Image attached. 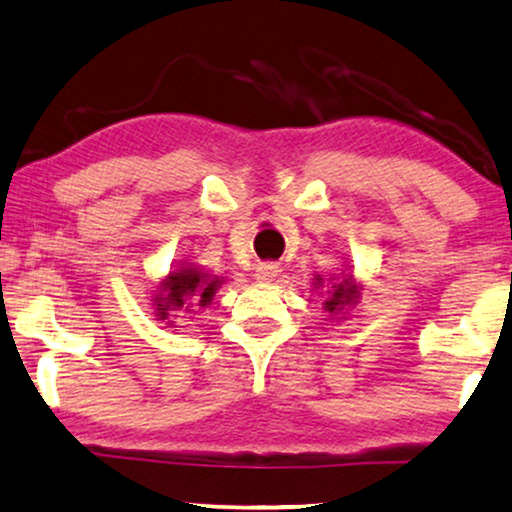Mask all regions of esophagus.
<instances>
[{"label":"esophagus","instance_id":"1","mask_svg":"<svg viewBox=\"0 0 512 512\" xmlns=\"http://www.w3.org/2000/svg\"><path fill=\"white\" fill-rule=\"evenodd\" d=\"M278 276V264L273 262H259L255 266V280L257 283H271Z\"/></svg>","mask_w":512,"mask_h":512}]
</instances>
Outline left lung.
<instances>
[{
    "instance_id": "8db88e82",
    "label": "left lung",
    "mask_w": 512,
    "mask_h": 512,
    "mask_svg": "<svg viewBox=\"0 0 512 512\" xmlns=\"http://www.w3.org/2000/svg\"><path fill=\"white\" fill-rule=\"evenodd\" d=\"M318 287H322V278L318 276ZM359 290H362V285L357 283L355 276L352 273H343V278H336L331 276L329 278V285H327V299H325V311L329 315H345L350 306L357 304L359 299Z\"/></svg>"
}]
</instances>
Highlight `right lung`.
<instances>
[{"mask_svg":"<svg viewBox=\"0 0 512 512\" xmlns=\"http://www.w3.org/2000/svg\"><path fill=\"white\" fill-rule=\"evenodd\" d=\"M220 285L222 278L211 276V273L199 269V266L178 264L157 285V294L153 297L155 318L167 320V325L174 327V320H169L171 313H190L194 306L206 308L213 301Z\"/></svg>","mask_w":512,"mask_h":512,"instance_id":"add662e5","label":"right lung"}]
</instances>
